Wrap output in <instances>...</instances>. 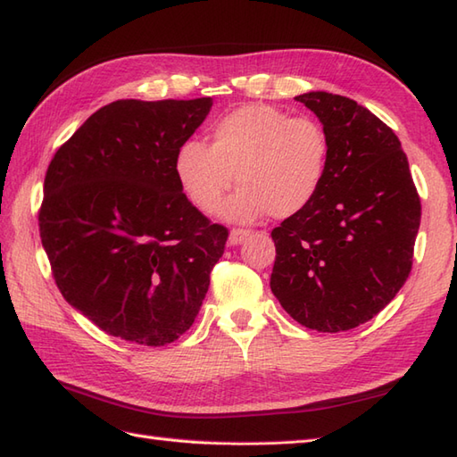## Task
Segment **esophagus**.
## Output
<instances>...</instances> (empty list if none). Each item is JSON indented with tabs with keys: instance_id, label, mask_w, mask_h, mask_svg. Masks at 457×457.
I'll return each mask as SVG.
<instances>
[{
	"instance_id": "obj_1",
	"label": "esophagus",
	"mask_w": 457,
	"mask_h": 457,
	"mask_svg": "<svg viewBox=\"0 0 457 457\" xmlns=\"http://www.w3.org/2000/svg\"><path fill=\"white\" fill-rule=\"evenodd\" d=\"M247 236H249V231H245V229H231L228 243H229V245H239V243L247 239Z\"/></svg>"
}]
</instances>
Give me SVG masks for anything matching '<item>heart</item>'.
Instances as JSON below:
<instances>
[{"mask_svg": "<svg viewBox=\"0 0 457 457\" xmlns=\"http://www.w3.org/2000/svg\"><path fill=\"white\" fill-rule=\"evenodd\" d=\"M210 137V145L187 140L175 154L179 185L200 212L220 206L233 175L241 188L221 206L226 220H288L315 203L328 169V137L310 116L245 104L221 116Z\"/></svg>", "mask_w": 457, "mask_h": 457, "instance_id": "b5f03b06", "label": "heart"}]
</instances>
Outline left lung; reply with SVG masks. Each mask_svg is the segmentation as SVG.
<instances>
[{
    "mask_svg": "<svg viewBox=\"0 0 457 457\" xmlns=\"http://www.w3.org/2000/svg\"><path fill=\"white\" fill-rule=\"evenodd\" d=\"M321 120L328 169L315 203L272 229L270 290L292 320L341 333L372 320L409 278L420 198L395 132L356 101L295 97Z\"/></svg>",
    "mask_w": 457,
    "mask_h": 457,
    "instance_id": "obj_1",
    "label": "left lung"
}]
</instances>
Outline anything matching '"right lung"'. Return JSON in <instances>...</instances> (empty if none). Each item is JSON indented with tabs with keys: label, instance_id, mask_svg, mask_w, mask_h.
<instances>
[{
	"label": "right lung",
	"instance_id": "obj_1",
	"mask_svg": "<svg viewBox=\"0 0 457 457\" xmlns=\"http://www.w3.org/2000/svg\"><path fill=\"white\" fill-rule=\"evenodd\" d=\"M210 109V97L114 101L52 157L42 247L63 298L107 335L163 346L195 323L228 229L187 198L175 154Z\"/></svg>",
	"mask_w": 457,
	"mask_h": 457
}]
</instances>
